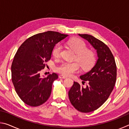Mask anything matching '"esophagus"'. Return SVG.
Instances as JSON below:
<instances>
[{
    "mask_svg": "<svg viewBox=\"0 0 129 129\" xmlns=\"http://www.w3.org/2000/svg\"><path fill=\"white\" fill-rule=\"evenodd\" d=\"M59 77L60 78H67V77H65V76H63V75H60L59 76Z\"/></svg>",
    "mask_w": 129,
    "mask_h": 129,
    "instance_id": "esophagus-1",
    "label": "esophagus"
}]
</instances>
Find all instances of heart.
Listing matches in <instances>:
<instances>
[{
  "label": "heart",
  "instance_id": "obj_1",
  "mask_svg": "<svg viewBox=\"0 0 129 129\" xmlns=\"http://www.w3.org/2000/svg\"><path fill=\"white\" fill-rule=\"evenodd\" d=\"M68 45L76 53V60L79 63L82 69H87L93 65L95 56L90 50L86 49V43L80 39H73L68 42ZM61 45L60 44L55 45L52 51V55L55 58L59 57L61 52ZM80 69L77 62H63L57 67L56 71L61 75L69 76L77 72Z\"/></svg>",
  "mask_w": 129,
  "mask_h": 129
}]
</instances>
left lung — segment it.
<instances>
[{"label":"left lung","instance_id":"obj_1","mask_svg":"<svg viewBox=\"0 0 129 129\" xmlns=\"http://www.w3.org/2000/svg\"><path fill=\"white\" fill-rule=\"evenodd\" d=\"M78 35L96 49L98 59L90 71L80 76L83 82L89 81L86 88L74 82L68 95L76 109L82 113H89L99 109L110 95L116 81L117 67L114 56L105 44L88 34Z\"/></svg>","mask_w":129,"mask_h":129}]
</instances>
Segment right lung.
<instances>
[{"instance_id":"obj_1","label":"right lung","mask_w":129,"mask_h":129,"mask_svg":"<svg viewBox=\"0 0 129 129\" xmlns=\"http://www.w3.org/2000/svg\"><path fill=\"white\" fill-rule=\"evenodd\" d=\"M68 36L54 31L38 34L27 39L17 49L11 65L12 81L25 104L38 106L49 99L58 75L53 73L41 78L40 72L51 59L55 45Z\"/></svg>"}]
</instances>
